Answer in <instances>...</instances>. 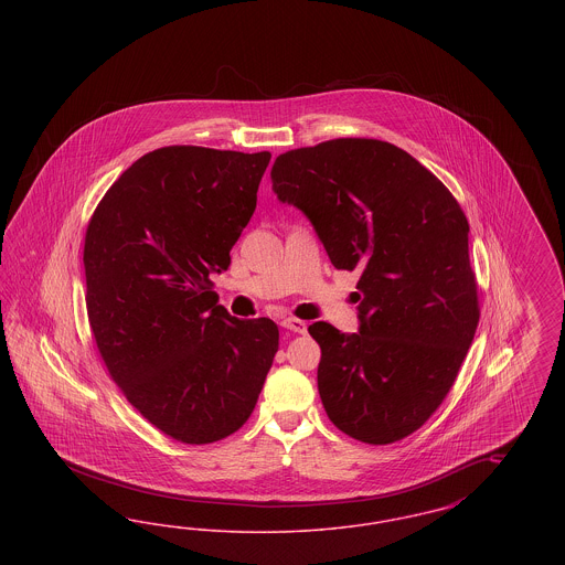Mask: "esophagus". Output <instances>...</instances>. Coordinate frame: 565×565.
Segmentation results:
<instances>
[{"mask_svg": "<svg viewBox=\"0 0 565 565\" xmlns=\"http://www.w3.org/2000/svg\"><path fill=\"white\" fill-rule=\"evenodd\" d=\"M281 326H284L286 330L298 332V334H302V332L307 330V323L302 322V320H296V318H286V320H281Z\"/></svg>", "mask_w": 565, "mask_h": 565, "instance_id": "34e87169", "label": "esophagus"}]
</instances>
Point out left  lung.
Wrapping results in <instances>:
<instances>
[{
  "label": "left lung",
  "instance_id": "1",
  "mask_svg": "<svg viewBox=\"0 0 565 565\" xmlns=\"http://www.w3.org/2000/svg\"><path fill=\"white\" fill-rule=\"evenodd\" d=\"M270 182L313 224L337 269L360 270V330L316 322L318 390L351 438L390 445L449 394L479 326L468 220L394 143L343 137L279 154Z\"/></svg>",
  "mask_w": 565,
  "mask_h": 565
}]
</instances>
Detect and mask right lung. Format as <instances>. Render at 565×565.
I'll return each instance as SVG.
<instances>
[{
	"instance_id": "obj_1",
	"label": "right lung",
	"mask_w": 565,
	"mask_h": 565,
	"mask_svg": "<svg viewBox=\"0 0 565 565\" xmlns=\"http://www.w3.org/2000/svg\"><path fill=\"white\" fill-rule=\"evenodd\" d=\"M269 161L270 152L159 148L109 186L86 228L97 350L127 401L186 445L242 428L279 348L277 323L233 318L210 281L231 265Z\"/></svg>"
}]
</instances>
